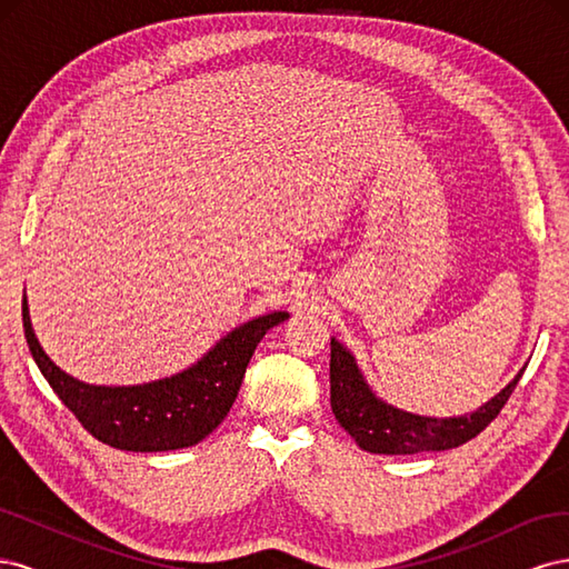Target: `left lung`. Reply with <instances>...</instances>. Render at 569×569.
<instances>
[{
    "label": "left lung",
    "mask_w": 569,
    "mask_h": 569,
    "mask_svg": "<svg viewBox=\"0 0 569 569\" xmlns=\"http://www.w3.org/2000/svg\"><path fill=\"white\" fill-rule=\"evenodd\" d=\"M330 403L335 418L360 449L385 456L449 451L475 439L501 412L525 372L520 370L501 393L475 412H465L460 418H425L377 399L358 370L356 358L337 339L330 341Z\"/></svg>",
    "instance_id": "1"
}]
</instances>
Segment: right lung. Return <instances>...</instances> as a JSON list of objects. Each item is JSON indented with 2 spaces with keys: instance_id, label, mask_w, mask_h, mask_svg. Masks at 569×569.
Returning <instances> with one entry per match:
<instances>
[{
  "instance_id": "add662e5",
  "label": "right lung",
  "mask_w": 569,
  "mask_h": 569,
  "mask_svg": "<svg viewBox=\"0 0 569 569\" xmlns=\"http://www.w3.org/2000/svg\"><path fill=\"white\" fill-rule=\"evenodd\" d=\"M287 318L289 313L274 311L234 327L199 363L166 380L137 387H94L51 363L32 332L23 299L28 347L49 387L94 439L137 453L187 449L209 437L230 412L258 341Z\"/></svg>"
}]
</instances>
